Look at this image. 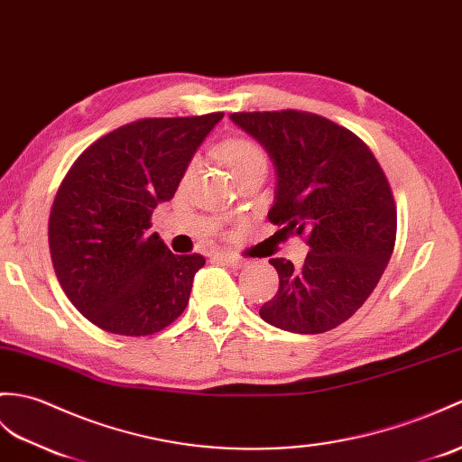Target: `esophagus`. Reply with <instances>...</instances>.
Returning <instances> with one entry per match:
<instances>
[{"mask_svg": "<svg viewBox=\"0 0 462 462\" xmlns=\"http://www.w3.org/2000/svg\"><path fill=\"white\" fill-rule=\"evenodd\" d=\"M218 262H222V263H226V265H232V267H244L245 265V260H242V257H238V255H232V254H226V252H218L217 255Z\"/></svg>", "mask_w": 462, "mask_h": 462, "instance_id": "esophagus-1", "label": "esophagus"}]
</instances>
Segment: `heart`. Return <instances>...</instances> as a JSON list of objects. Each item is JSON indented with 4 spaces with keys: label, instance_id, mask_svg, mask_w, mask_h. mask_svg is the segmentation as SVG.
<instances>
[{
    "label": "heart",
    "instance_id": "b5f03b06",
    "mask_svg": "<svg viewBox=\"0 0 462 462\" xmlns=\"http://www.w3.org/2000/svg\"><path fill=\"white\" fill-rule=\"evenodd\" d=\"M218 155L224 161V165L230 169V173L236 180L242 177L255 173V171H267V153L257 145L254 139L248 137H230L226 142H222L218 147ZM197 171V159H192L185 169V179L195 175Z\"/></svg>",
    "mask_w": 462,
    "mask_h": 462
}]
</instances>
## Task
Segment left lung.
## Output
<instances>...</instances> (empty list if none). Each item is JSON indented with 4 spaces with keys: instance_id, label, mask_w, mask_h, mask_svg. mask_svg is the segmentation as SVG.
Masks as SVG:
<instances>
[{
    "instance_id": "left-lung-1",
    "label": "left lung",
    "mask_w": 462,
    "mask_h": 462,
    "mask_svg": "<svg viewBox=\"0 0 462 462\" xmlns=\"http://www.w3.org/2000/svg\"><path fill=\"white\" fill-rule=\"evenodd\" d=\"M230 120L275 165L267 218L309 244L301 267L270 260L280 289L260 317L297 335L342 325L378 285L395 244L398 212L378 159L358 135L317 114L238 112Z\"/></svg>"
}]
</instances>
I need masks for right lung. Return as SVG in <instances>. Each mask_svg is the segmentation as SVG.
<instances>
[{"label": "right lung", "instance_id": "1", "mask_svg": "<svg viewBox=\"0 0 462 462\" xmlns=\"http://www.w3.org/2000/svg\"><path fill=\"white\" fill-rule=\"evenodd\" d=\"M222 112L145 117L106 134L74 161L49 217V248L70 303L114 335L147 337L185 310L199 254L177 255L149 234L159 202Z\"/></svg>", "mask_w": 462, "mask_h": 462}]
</instances>
